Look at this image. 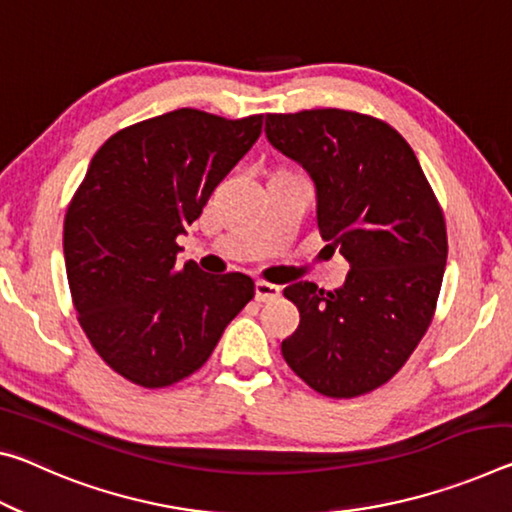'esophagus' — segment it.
<instances>
[{"label": "esophagus", "instance_id": "1", "mask_svg": "<svg viewBox=\"0 0 512 512\" xmlns=\"http://www.w3.org/2000/svg\"><path fill=\"white\" fill-rule=\"evenodd\" d=\"M280 296V287L271 285V282H255V298L259 303H269V300H275Z\"/></svg>", "mask_w": 512, "mask_h": 512}]
</instances>
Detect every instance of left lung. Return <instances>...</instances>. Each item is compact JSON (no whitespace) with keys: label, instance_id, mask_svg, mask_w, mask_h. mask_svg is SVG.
Masks as SVG:
<instances>
[{"label":"left lung","instance_id":"obj_1","mask_svg":"<svg viewBox=\"0 0 512 512\" xmlns=\"http://www.w3.org/2000/svg\"><path fill=\"white\" fill-rule=\"evenodd\" d=\"M266 139L310 173L316 221L351 271L344 287L294 282L296 332L282 355L323 396L385 385L431 326L446 266V225L415 152L394 127L344 109L269 113Z\"/></svg>","mask_w":512,"mask_h":512}]
</instances>
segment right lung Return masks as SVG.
Wrapping results in <instances>:
<instances>
[{
	"instance_id": "right-lung-1",
	"label": "right lung",
	"mask_w": 512,
	"mask_h": 512,
	"mask_svg": "<svg viewBox=\"0 0 512 512\" xmlns=\"http://www.w3.org/2000/svg\"><path fill=\"white\" fill-rule=\"evenodd\" d=\"M262 120L177 109L120 129L70 202L63 255L79 326L136 385L168 387L198 371L255 296L248 275L177 264L175 239L253 148Z\"/></svg>"
}]
</instances>
